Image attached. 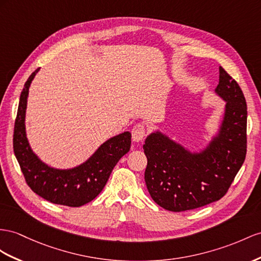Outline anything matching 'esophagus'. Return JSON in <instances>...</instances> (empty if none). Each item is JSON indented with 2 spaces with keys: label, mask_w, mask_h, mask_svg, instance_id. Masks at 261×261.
Returning a JSON list of instances; mask_svg holds the SVG:
<instances>
[{
  "label": "esophagus",
  "mask_w": 261,
  "mask_h": 261,
  "mask_svg": "<svg viewBox=\"0 0 261 261\" xmlns=\"http://www.w3.org/2000/svg\"><path fill=\"white\" fill-rule=\"evenodd\" d=\"M132 140L135 142H140L145 137V126L143 124H136L131 131Z\"/></svg>",
  "instance_id": "obj_1"
}]
</instances>
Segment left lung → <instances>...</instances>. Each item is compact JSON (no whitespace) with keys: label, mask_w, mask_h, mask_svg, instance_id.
Returning a JSON list of instances; mask_svg holds the SVG:
<instances>
[{"label":"left lung","mask_w":261,"mask_h":261,"mask_svg":"<svg viewBox=\"0 0 261 261\" xmlns=\"http://www.w3.org/2000/svg\"><path fill=\"white\" fill-rule=\"evenodd\" d=\"M216 93L226 101L217 137L199 153H191L161 132L146 138L144 179L154 202L171 212L195 210L222 198L245 161L247 105L239 85L219 67Z\"/></svg>","instance_id":"8db88e82"}]
</instances>
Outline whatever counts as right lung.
Segmentation results:
<instances>
[{"label": "right lung", "mask_w": 261, "mask_h": 261, "mask_svg": "<svg viewBox=\"0 0 261 261\" xmlns=\"http://www.w3.org/2000/svg\"><path fill=\"white\" fill-rule=\"evenodd\" d=\"M39 68L29 77L19 97L13 135V149L31 190L50 203L79 207L99 195L118 161L129 152L131 133L123 132L106 141L85 163L70 170H57L39 160L29 144L25 111L29 88Z\"/></svg>", "instance_id": "1"}]
</instances>
